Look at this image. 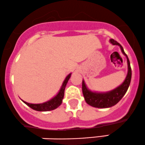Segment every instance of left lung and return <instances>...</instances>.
I'll list each match as a JSON object with an SVG mask.
<instances>
[{"mask_svg": "<svg viewBox=\"0 0 145 145\" xmlns=\"http://www.w3.org/2000/svg\"><path fill=\"white\" fill-rule=\"evenodd\" d=\"M110 42L114 45L120 46L122 52L127 57V64H128V74H127L125 81L121 85L119 86L115 89L106 92V93L91 92L87 88L85 82L82 80V93H83V96L85 97L86 103L91 106L97 108H108L116 105L122 99L124 95L126 93L129 88V86L130 85V82H131V68L130 66V62L128 56L124 52V49L122 48L121 44L114 39H111Z\"/></svg>", "mask_w": 145, "mask_h": 145, "instance_id": "8db88e82", "label": "left lung"}]
</instances>
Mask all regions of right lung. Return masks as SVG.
<instances>
[{"label":"right lung","mask_w":145,"mask_h":145,"mask_svg":"<svg viewBox=\"0 0 145 145\" xmlns=\"http://www.w3.org/2000/svg\"><path fill=\"white\" fill-rule=\"evenodd\" d=\"M71 74H69V75L66 77L64 82H63V85H62L61 89H60V91L58 92V94H57L54 98H52V100H50V101L46 102V103H42V104H30V103H26V102L23 101L27 105L36 111H47L54 110V109H56L58 106H59L60 105H61L62 102H63V98H64L65 87H66L67 83L68 80H69L70 77H71Z\"/></svg>","instance_id":"1"}]
</instances>
